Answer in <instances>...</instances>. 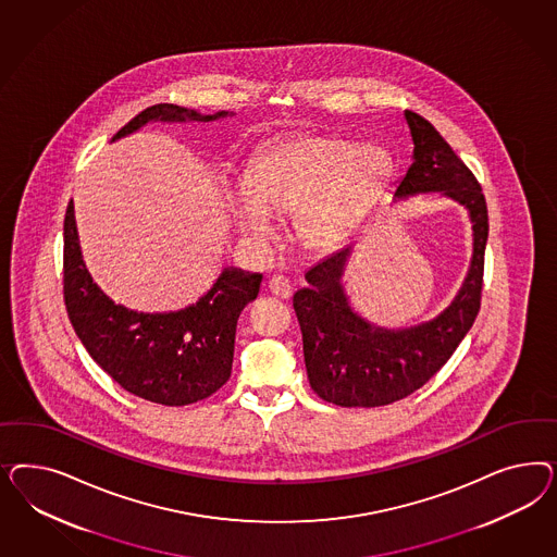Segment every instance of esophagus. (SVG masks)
I'll return each mask as SVG.
<instances>
[{
  "mask_svg": "<svg viewBox=\"0 0 557 557\" xmlns=\"http://www.w3.org/2000/svg\"><path fill=\"white\" fill-rule=\"evenodd\" d=\"M270 292L277 298H289L292 296V284L284 275H273L270 280Z\"/></svg>",
  "mask_w": 557,
  "mask_h": 557,
  "instance_id": "34e87169",
  "label": "esophagus"
}]
</instances>
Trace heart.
<instances>
[{
  "instance_id": "heart-1",
  "label": "heart",
  "mask_w": 557,
  "mask_h": 557,
  "mask_svg": "<svg viewBox=\"0 0 557 557\" xmlns=\"http://www.w3.org/2000/svg\"><path fill=\"white\" fill-rule=\"evenodd\" d=\"M392 159L380 147H355L329 135L271 145L245 173V191L228 196L238 233L268 243L270 216L298 212V233L314 249H331L351 233L388 182Z\"/></svg>"
}]
</instances>
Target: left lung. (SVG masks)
Wrapping results in <instances>:
<instances>
[{
    "label": "left lung",
    "mask_w": 557,
    "mask_h": 557,
    "mask_svg": "<svg viewBox=\"0 0 557 557\" xmlns=\"http://www.w3.org/2000/svg\"><path fill=\"white\" fill-rule=\"evenodd\" d=\"M414 151L412 165L394 191L403 200L441 191L461 203L472 220L473 255L456 300L437 319L410 329H382L361 319L341 284L349 247L306 271L308 287L294 294L304 363L312 389L337 406H386L422 388L468 335L480 312L488 208L472 171L429 120L405 112Z\"/></svg>",
    "instance_id": "1"
}]
</instances>
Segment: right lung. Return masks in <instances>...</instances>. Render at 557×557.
<instances>
[{
    "label": "right lung",
    "instance_id": "add662e5",
    "mask_svg": "<svg viewBox=\"0 0 557 557\" xmlns=\"http://www.w3.org/2000/svg\"><path fill=\"white\" fill-rule=\"evenodd\" d=\"M173 103H157L122 126L112 140L147 122H210ZM63 294L69 321L87 354L116 384L138 398L163 406L194 405L226 384L233 370L236 321L253 302L263 275L226 268L202 298L177 312H136L114 304L85 268L73 200L65 214Z\"/></svg>",
    "mask_w": 557,
    "mask_h": 557
}]
</instances>
